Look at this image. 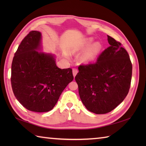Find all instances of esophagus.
<instances>
[{"mask_svg":"<svg viewBox=\"0 0 146 146\" xmlns=\"http://www.w3.org/2000/svg\"><path fill=\"white\" fill-rule=\"evenodd\" d=\"M77 73H78V70H77L76 68H73V75L74 77L76 76Z\"/></svg>","mask_w":146,"mask_h":146,"instance_id":"esophagus-1","label":"esophagus"}]
</instances>
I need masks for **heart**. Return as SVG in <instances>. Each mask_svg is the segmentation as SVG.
I'll return each instance as SVG.
<instances>
[{
    "mask_svg": "<svg viewBox=\"0 0 146 146\" xmlns=\"http://www.w3.org/2000/svg\"><path fill=\"white\" fill-rule=\"evenodd\" d=\"M93 41H94V39L92 38L86 39L84 43H83V48L86 49V48H88L93 42ZM102 48V46L100 42H96L94 44H93L80 58V60H81L82 63L87 64L94 61L95 58L97 57V56L99 54V52H100Z\"/></svg>",
    "mask_w": 146,
    "mask_h": 146,
    "instance_id": "obj_1",
    "label": "heart"
}]
</instances>
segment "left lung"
I'll return each instance as SVG.
<instances>
[{
	"mask_svg": "<svg viewBox=\"0 0 146 146\" xmlns=\"http://www.w3.org/2000/svg\"><path fill=\"white\" fill-rule=\"evenodd\" d=\"M107 37L109 47L95 63L80 65L75 76L82 102L96 114L110 112L122 103L131 83L132 65L128 52L120 42Z\"/></svg>",
	"mask_w": 146,
	"mask_h": 146,
	"instance_id": "1",
	"label": "left lung"
}]
</instances>
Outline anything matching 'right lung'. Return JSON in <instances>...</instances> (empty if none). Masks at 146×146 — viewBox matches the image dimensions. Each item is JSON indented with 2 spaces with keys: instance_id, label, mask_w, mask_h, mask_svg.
Segmentation results:
<instances>
[{
  "instance_id": "obj_1",
  "label": "right lung",
  "mask_w": 146,
  "mask_h": 146,
  "mask_svg": "<svg viewBox=\"0 0 146 146\" xmlns=\"http://www.w3.org/2000/svg\"><path fill=\"white\" fill-rule=\"evenodd\" d=\"M41 33L29 32L15 52L11 66L15 98L26 109L36 112L52 110L73 80L71 68L60 69L53 56L37 51L41 49Z\"/></svg>"
}]
</instances>
